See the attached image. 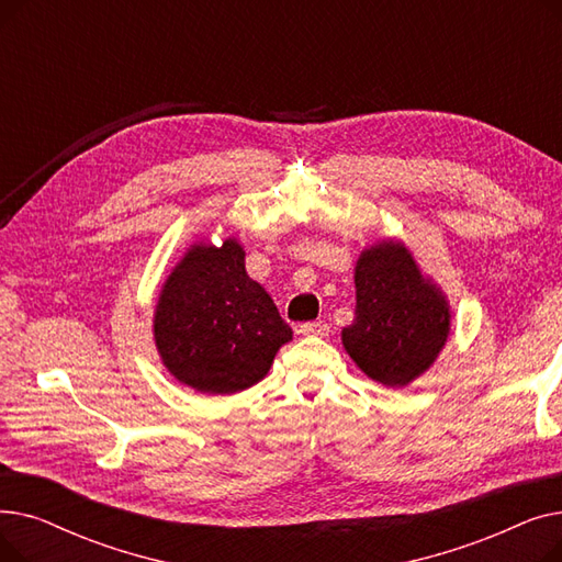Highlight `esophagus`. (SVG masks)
Returning a JSON list of instances; mask_svg holds the SVG:
<instances>
[{
	"label": "esophagus",
	"instance_id": "34e87169",
	"mask_svg": "<svg viewBox=\"0 0 562 562\" xmlns=\"http://www.w3.org/2000/svg\"><path fill=\"white\" fill-rule=\"evenodd\" d=\"M299 333L305 337H328L330 326L326 321H307V323H301Z\"/></svg>",
	"mask_w": 562,
	"mask_h": 562
}]
</instances>
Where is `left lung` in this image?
Masks as SVG:
<instances>
[{"instance_id":"left-lung-1","label":"left lung","mask_w":562,"mask_h":562,"mask_svg":"<svg viewBox=\"0 0 562 562\" xmlns=\"http://www.w3.org/2000/svg\"><path fill=\"white\" fill-rule=\"evenodd\" d=\"M451 330L449 301L422 276L419 263L394 239L362 250L356 263V318L341 344L371 380L405 387L437 360Z\"/></svg>"}]
</instances>
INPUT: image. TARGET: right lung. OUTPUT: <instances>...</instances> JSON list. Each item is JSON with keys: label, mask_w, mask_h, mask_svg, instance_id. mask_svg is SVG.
<instances>
[{"label": "right lung", "mask_w": 562, "mask_h": 562, "mask_svg": "<svg viewBox=\"0 0 562 562\" xmlns=\"http://www.w3.org/2000/svg\"><path fill=\"white\" fill-rule=\"evenodd\" d=\"M291 335L269 293L246 273L236 239L193 244L164 282L155 310L164 367L202 394L257 385Z\"/></svg>", "instance_id": "right-lung-1"}]
</instances>
